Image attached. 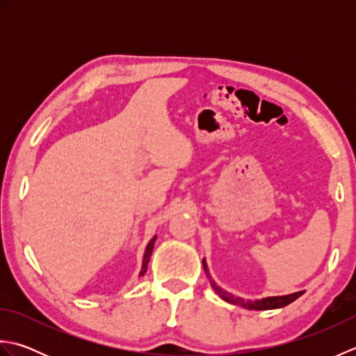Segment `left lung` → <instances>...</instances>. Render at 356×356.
Segmentation results:
<instances>
[{
	"label": "left lung",
	"mask_w": 356,
	"mask_h": 356,
	"mask_svg": "<svg viewBox=\"0 0 356 356\" xmlns=\"http://www.w3.org/2000/svg\"><path fill=\"white\" fill-rule=\"evenodd\" d=\"M202 263H203V269H205V274L209 278V283H211V286H213V289L218 295V297L225 300L226 303L241 306L245 309H249V311H268V309L284 307V306L291 305L292 301H295L298 297L303 295V291H300V292H293V293H289V295H282V297H266V298H260V300H254V301L252 300H243L241 297H236V295H232L231 292L222 289V287L218 286L213 278H211L207 260L203 259Z\"/></svg>",
	"instance_id": "8db88e82"
}]
</instances>
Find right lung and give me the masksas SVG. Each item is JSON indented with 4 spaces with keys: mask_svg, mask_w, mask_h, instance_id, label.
I'll list each match as a JSON object with an SVG mask.
<instances>
[{
    "mask_svg": "<svg viewBox=\"0 0 356 356\" xmlns=\"http://www.w3.org/2000/svg\"><path fill=\"white\" fill-rule=\"evenodd\" d=\"M156 238H157V236H154L153 238H151V240H149V243L147 245L145 254H143V260H142V269H140V275H143V274H145V272H147L148 263H149V257H151V252H153V249H154Z\"/></svg>",
    "mask_w": 356,
    "mask_h": 356,
    "instance_id": "obj_1",
    "label": "right lung"
}]
</instances>
